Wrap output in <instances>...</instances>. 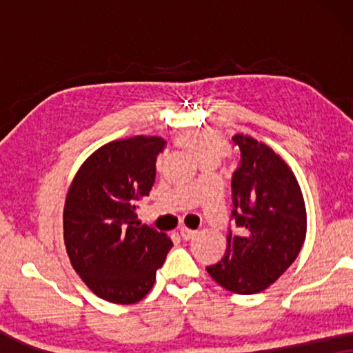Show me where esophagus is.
Here are the masks:
<instances>
[{
  "label": "esophagus",
  "instance_id": "1",
  "mask_svg": "<svg viewBox=\"0 0 353 353\" xmlns=\"http://www.w3.org/2000/svg\"><path fill=\"white\" fill-rule=\"evenodd\" d=\"M196 233H197V231H194V230H190V228H186V226H183V228L180 230V234H181V238L185 239V241H190V239L194 238Z\"/></svg>",
  "mask_w": 353,
  "mask_h": 353
}]
</instances>
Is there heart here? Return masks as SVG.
Returning <instances> with one entry per match:
<instances>
[{"label":"heart","instance_id":"1","mask_svg":"<svg viewBox=\"0 0 353 353\" xmlns=\"http://www.w3.org/2000/svg\"><path fill=\"white\" fill-rule=\"evenodd\" d=\"M181 144L186 146L190 151L194 152V156L199 161H204L207 157L219 159L226 152V143L225 139L215 133L202 132L197 134H188V137L181 138Z\"/></svg>","mask_w":353,"mask_h":353}]
</instances>
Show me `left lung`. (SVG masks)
Segmentation results:
<instances>
[{
	"label": "left lung",
	"mask_w": 353,
	"mask_h": 353,
	"mask_svg": "<svg viewBox=\"0 0 353 353\" xmlns=\"http://www.w3.org/2000/svg\"><path fill=\"white\" fill-rule=\"evenodd\" d=\"M241 162L231 180V219L226 252L205 267L215 283L236 294H257L273 284L301 252L307 212L301 186L286 162L245 134H234Z\"/></svg>",
	"instance_id": "8db88e82"
}]
</instances>
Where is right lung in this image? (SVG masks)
<instances>
[{
	"label": "right lung",
	"instance_id": "1",
	"mask_svg": "<svg viewBox=\"0 0 353 353\" xmlns=\"http://www.w3.org/2000/svg\"><path fill=\"white\" fill-rule=\"evenodd\" d=\"M165 144L159 137L104 144L79 168L67 192V255L86 286L104 301L122 305L141 301L173 245L165 233L134 220Z\"/></svg>",
	"mask_w": 353,
	"mask_h": 353
}]
</instances>
